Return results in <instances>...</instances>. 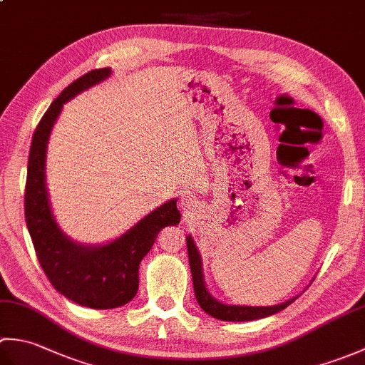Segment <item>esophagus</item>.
I'll return each mask as SVG.
<instances>
[{
    "instance_id": "34e87169",
    "label": "esophagus",
    "mask_w": 365,
    "mask_h": 365,
    "mask_svg": "<svg viewBox=\"0 0 365 365\" xmlns=\"http://www.w3.org/2000/svg\"><path fill=\"white\" fill-rule=\"evenodd\" d=\"M180 207H182V210L183 212H191L192 208H195L196 205H195V200H192V197H190V196H183L182 197V200H180Z\"/></svg>"
}]
</instances>
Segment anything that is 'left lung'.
Listing matches in <instances>:
<instances>
[{"label":"left lung","mask_w":365,"mask_h":365,"mask_svg":"<svg viewBox=\"0 0 365 365\" xmlns=\"http://www.w3.org/2000/svg\"><path fill=\"white\" fill-rule=\"evenodd\" d=\"M187 247H188V259H190V268L192 276V285H195V294L199 302V306L202 307V311L208 315H212L213 319H218L222 322H250L257 319H265L273 314H277L282 311L287 306H290L292 302L298 297L290 298L289 301L282 302V304L276 306H230L224 304V302L215 299L210 292L207 290L204 273H202V260H200V254L195 245V240L191 235L187 237Z\"/></svg>","instance_id":"obj_1"}]
</instances>
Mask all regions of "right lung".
<instances>
[{"label": "right lung", "mask_w": 365, "mask_h": 365, "mask_svg": "<svg viewBox=\"0 0 365 365\" xmlns=\"http://www.w3.org/2000/svg\"><path fill=\"white\" fill-rule=\"evenodd\" d=\"M110 75V67L91 71L68 84L50 105L31 143L25 188L26 226L43 273L61 294L91 309H114L133 299L139 285V263L163 227L180 222L177 199H173L119 238L89 246L73 242L54 221L45 183L46 144L53 125L66 102Z\"/></svg>", "instance_id": "right-lung-1"}]
</instances>
